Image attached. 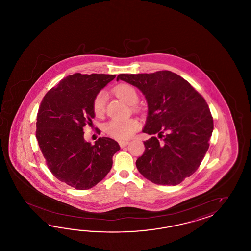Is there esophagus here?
<instances>
[{
	"instance_id": "1",
	"label": "esophagus",
	"mask_w": 251,
	"mask_h": 251,
	"mask_svg": "<svg viewBox=\"0 0 251 251\" xmlns=\"http://www.w3.org/2000/svg\"><path fill=\"white\" fill-rule=\"evenodd\" d=\"M118 144H119L121 148H123V147L126 146V145L129 144V142H128V141H119V142H118Z\"/></svg>"
}]
</instances>
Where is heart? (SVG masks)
<instances>
[{"instance_id":"1","label":"heart","mask_w":251,"mask_h":251,"mask_svg":"<svg viewBox=\"0 0 251 251\" xmlns=\"http://www.w3.org/2000/svg\"><path fill=\"white\" fill-rule=\"evenodd\" d=\"M114 93L126 102L133 105L138 100V93L133 86L129 84H119L114 88ZM106 94L101 91L97 94L92 101V110L96 117H102L106 110ZM140 123L135 118H114L105 125L106 133L111 137L118 140H127L131 138L138 131Z\"/></svg>"}]
</instances>
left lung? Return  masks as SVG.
Listing matches in <instances>:
<instances>
[{
	"label": "left lung",
	"mask_w": 251,
	"mask_h": 251,
	"mask_svg": "<svg viewBox=\"0 0 251 251\" xmlns=\"http://www.w3.org/2000/svg\"><path fill=\"white\" fill-rule=\"evenodd\" d=\"M118 80L137 87L148 103L143 132L153 136L144 142L137 170L157 185L180 184L196 172L208 150L213 119L207 103L187 80L171 71L123 74Z\"/></svg>",
	"instance_id": "1"
}]
</instances>
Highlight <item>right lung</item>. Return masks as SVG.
Listing matches in <instances>:
<instances>
[{"label":"right lung","instance_id":"1","mask_svg":"<svg viewBox=\"0 0 251 251\" xmlns=\"http://www.w3.org/2000/svg\"><path fill=\"white\" fill-rule=\"evenodd\" d=\"M115 77L69 75L47 92L38 108L36 137L46 163L53 176L75 189H89L101 181L120 149L109 137H100L95 144L83 138V127L91 126L95 116L93 99Z\"/></svg>","mask_w":251,"mask_h":251}]
</instances>
